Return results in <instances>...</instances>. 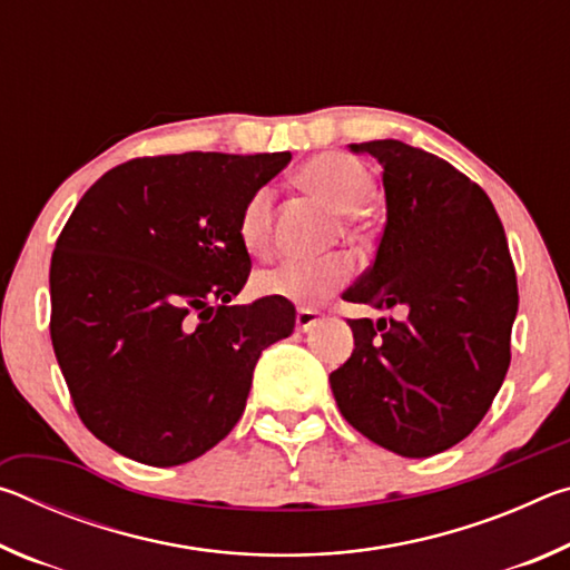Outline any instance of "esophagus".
<instances>
[{
  "label": "esophagus",
  "instance_id": "34e87169",
  "mask_svg": "<svg viewBox=\"0 0 570 570\" xmlns=\"http://www.w3.org/2000/svg\"><path fill=\"white\" fill-rule=\"evenodd\" d=\"M320 322H322V314L316 312V308H298V312H296V330L298 332L314 330V326Z\"/></svg>",
  "mask_w": 570,
  "mask_h": 570
}]
</instances>
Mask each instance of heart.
<instances>
[{
  "label": "heart",
  "instance_id": "1",
  "mask_svg": "<svg viewBox=\"0 0 570 570\" xmlns=\"http://www.w3.org/2000/svg\"><path fill=\"white\" fill-rule=\"evenodd\" d=\"M302 183L342 210L350 224L360 218V208L372 198L374 178L360 160L344 153H322L302 168ZM238 238L248 254L266 256L274 246V188H256L238 214ZM354 262L346 254L324 258H286L256 276L264 296L286 298L294 304H320L346 286Z\"/></svg>",
  "mask_w": 570,
  "mask_h": 570
}]
</instances>
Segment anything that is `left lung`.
<instances>
[{
  "label": "left lung",
  "mask_w": 570,
  "mask_h": 570,
  "mask_svg": "<svg viewBox=\"0 0 570 570\" xmlns=\"http://www.w3.org/2000/svg\"><path fill=\"white\" fill-rule=\"evenodd\" d=\"M382 163L387 224L344 302L404 320H346L354 352L330 374L336 407L366 440L430 458L465 440L510 364L518 282L505 230L478 183L400 140L352 146Z\"/></svg>",
  "instance_id": "left-lung-1"
}]
</instances>
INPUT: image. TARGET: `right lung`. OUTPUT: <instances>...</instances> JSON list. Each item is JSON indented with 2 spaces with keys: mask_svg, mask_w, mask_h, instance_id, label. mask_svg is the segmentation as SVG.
Masks as SVG:
<instances>
[{
  "mask_svg": "<svg viewBox=\"0 0 570 570\" xmlns=\"http://www.w3.org/2000/svg\"><path fill=\"white\" fill-rule=\"evenodd\" d=\"M292 153L132 158L90 186L50 264V336L85 428L120 455L183 465L240 420L258 356L296 308L230 304L250 274L238 214Z\"/></svg>",
  "mask_w": 570,
  "mask_h": 570,
  "instance_id": "1",
  "label": "right lung"
}]
</instances>
